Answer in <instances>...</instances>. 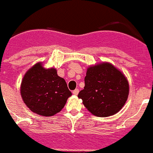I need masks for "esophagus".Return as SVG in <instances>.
<instances>
[{
  "label": "esophagus",
  "instance_id": "esophagus-1",
  "mask_svg": "<svg viewBox=\"0 0 153 153\" xmlns=\"http://www.w3.org/2000/svg\"><path fill=\"white\" fill-rule=\"evenodd\" d=\"M78 93H79V90H78V89H76V90H74V91H73V94L75 96L77 95Z\"/></svg>",
  "mask_w": 153,
  "mask_h": 153
}]
</instances>
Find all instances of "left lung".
<instances>
[{
	"instance_id": "8db88e82",
	"label": "left lung",
	"mask_w": 153,
	"mask_h": 153,
	"mask_svg": "<svg viewBox=\"0 0 153 153\" xmlns=\"http://www.w3.org/2000/svg\"><path fill=\"white\" fill-rule=\"evenodd\" d=\"M84 81V89L78 97L92 114L107 117L123 107L129 96V82L112 63L102 62L90 66Z\"/></svg>"
}]
</instances>
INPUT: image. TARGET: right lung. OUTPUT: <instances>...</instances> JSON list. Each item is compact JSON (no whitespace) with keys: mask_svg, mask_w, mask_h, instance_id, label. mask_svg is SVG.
I'll return each mask as SVG.
<instances>
[{"mask_svg":"<svg viewBox=\"0 0 153 153\" xmlns=\"http://www.w3.org/2000/svg\"><path fill=\"white\" fill-rule=\"evenodd\" d=\"M21 95L31 111L44 117L54 116L61 111L72 95L63 78L55 68H45L42 62L30 67L24 74Z\"/></svg>","mask_w":153,"mask_h":153,"instance_id":"obj_1","label":"right lung"}]
</instances>
